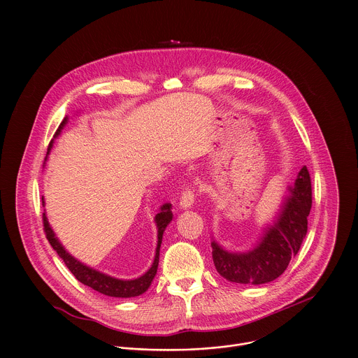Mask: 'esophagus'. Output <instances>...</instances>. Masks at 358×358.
<instances>
[{
  "mask_svg": "<svg viewBox=\"0 0 358 358\" xmlns=\"http://www.w3.org/2000/svg\"><path fill=\"white\" fill-rule=\"evenodd\" d=\"M194 200H196V197H194V192H193L192 189H185V192H183V193H182V196H180L179 205H180V208L187 209V208H192V206H193V204H194Z\"/></svg>",
  "mask_w": 358,
  "mask_h": 358,
  "instance_id": "obj_1",
  "label": "esophagus"
}]
</instances>
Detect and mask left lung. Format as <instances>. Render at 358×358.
<instances>
[{"label": "left lung", "mask_w": 358, "mask_h": 358, "mask_svg": "<svg viewBox=\"0 0 358 358\" xmlns=\"http://www.w3.org/2000/svg\"><path fill=\"white\" fill-rule=\"evenodd\" d=\"M275 222L266 227L263 237L248 252H229L212 241V259L217 273L237 284H266L280 277L295 257L307 233L311 209V180L303 166L294 187H288Z\"/></svg>", "instance_id": "8db88e82"}]
</instances>
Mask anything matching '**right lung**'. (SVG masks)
Segmentation results:
<instances>
[{
    "instance_id": "add662e5",
    "label": "right lung",
    "mask_w": 358,
    "mask_h": 358,
    "mask_svg": "<svg viewBox=\"0 0 358 358\" xmlns=\"http://www.w3.org/2000/svg\"><path fill=\"white\" fill-rule=\"evenodd\" d=\"M67 122V117L62 121V124L59 125L55 138L60 134V131L63 129L64 124ZM52 149V143L48 146V152ZM44 200V199H43ZM44 203V201H43ZM155 224H157V248H155V256H154L153 264L152 267L139 278L135 280H118L114 277H110L107 274H103L101 271L94 270L92 267L85 266L84 263L78 262L76 257L70 255L63 245L59 243V240L55 237V233L48 223L47 215L45 212L43 213V223H44V231L45 236L52 245V248L57 252V255L60 256L64 262V264L69 267V270L73 273V275L83 282L84 285L91 287L92 289L101 292L103 295L107 296H113V298H134V296H139L143 292H146L155 277L157 273V267H158V260H159V247H161V241H162V234L165 227L169 224V222L172 220V212H171V204H164L161 206V210L155 215Z\"/></svg>"
}]
</instances>
